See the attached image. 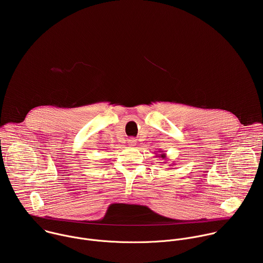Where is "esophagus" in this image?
Masks as SVG:
<instances>
[{"instance_id":"34e87169","label":"esophagus","mask_w":263,"mask_h":263,"mask_svg":"<svg viewBox=\"0 0 263 263\" xmlns=\"http://www.w3.org/2000/svg\"><path fill=\"white\" fill-rule=\"evenodd\" d=\"M129 144L130 145H135L136 144V139L135 138H130L129 139Z\"/></svg>"}]
</instances>
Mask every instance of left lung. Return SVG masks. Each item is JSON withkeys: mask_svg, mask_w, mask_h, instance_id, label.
Segmentation results:
<instances>
[{"mask_svg": "<svg viewBox=\"0 0 263 263\" xmlns=\"http://www.w3.org/2000/svg\"><path fill=\"white\" fill-rule=\"evenodd\" d=\"M161 157H164V155H161Z\"/></svg>", "mask_w": 263, "mask_h": 263, "instance_id": "1", "label": "left lung"}]
</instances>
